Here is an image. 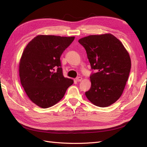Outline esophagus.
<instances>
[{"label": "esophagus", "instance_id": "1", "mask_svg": "<svg viewBox=\"0 0 147 147\" xmlns=\"http://www.w3.org/2000/svg\"><path fill=\"white\" fill-rule=\"evenodd\" d=\"M82 80V77H78L76 78L77 82H81Z\"/></svg>", "mask_w": 147, "mask_h": 147}]
</instances>
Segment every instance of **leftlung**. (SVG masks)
<instances>
[{
    "instance_id": "8db88e82",
    "label": "left lung",
    "mask_w": 147,
    "mask_h": 147,
    "mask_svg": "<svg viewBox=\"0 0 147 147\" xmlns=\"http://www.w3.org/2000/svg\"><path fill=\"white\" fill-rule=\"evenodd\" d=\"M78 42L86 51L92 70L91 86L85 92L94 105L105 107L121 97L129 75V55L119 40L111 34L92 35Z\"/></svg>"
}]
</instances>
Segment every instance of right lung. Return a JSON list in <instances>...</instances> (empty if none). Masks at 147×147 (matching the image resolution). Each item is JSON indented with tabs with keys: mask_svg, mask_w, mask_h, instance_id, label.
Listing matches in <instances>:
<instances>
[{
	"mask_svg": "<svg viewBox=\"0 0 147 147\" xmlns=\"http://www.w3.org/2000/svg\"><path fill=\"white\" fill-rule=\"evenodd\" d=\"M74 38L40 35L25 48L19 65L20 80L29 98L40 107L57 104L73 84L64 77L60 57Z\"/></svg>",
	"mask_w": 147,
	"mask_h": 147,
	"instance_id": "obj_1",
	"label": "right lung"
}]
</instances>
